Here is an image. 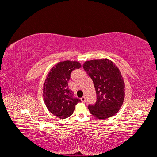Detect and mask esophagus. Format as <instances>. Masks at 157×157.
<instances>
[{"label": "esophagus", "instance_id": "esophagus-1", "mask_svg": "<svg viewBox=\"0 0 157 157\" xmlns=\"http://www.w3.org/2000/svg\"><path fill=\"white\" fill-rule=\"evenodd\" d=\"M80 100L82 101V103H85V102H86V98H85V97L84 96V97L80 98Z\"/></svg>", "mask_w": 157, "mask_h": 157}]
</instances>
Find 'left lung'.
<instances>
[{
    "mask_svg": "<svg viewBox=\"0 0 157 157\" xmlns=\"http://www.w3.org/2000/svg\"><path fill=\"white\" fill-rule=\"evenodd\" d=\"M83 68L92 78L97 101L88 109L93 116L105 120L117 114L124 102L125 84L121 71L108 59L85 61Z\"/></svg>",
    "mask_w": 157,
    "mask_h": 157,
    "instance_id": "obj_1",
    "label": "left lung"
}]
</instances>
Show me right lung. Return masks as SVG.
Returning a JSON list of instances; mask_svg holds the SVG:
<instances>
[{
    "label": "right lung",
    "mask_w": 157,
    "mask_h": 157,
    "mask_svg": "<svg viewBox=\"0 0 157 157\" xmlns=\"http://www.w3.org/2000/svg\"><path fill=\"white\" fill-rule=\"evenodd\" d=\"M81 67L78 61H60L50 69L42 88V96L48 111L60 119L73 115L75 105L80 99L73 97L68 88V81L72 71Z\"/></svg>",
    "instance_id": "right-lung-1"
}]
</instances>
